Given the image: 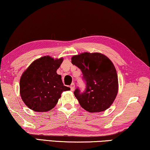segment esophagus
<instances>
[{
    "instance_id": "obj_1",
    "label": "esophagus",
    "mask_w": 150,
    "mask_h": 150,
    "mask_svg": "<svg viewBox=\"0 0 150 150\" xmlns=\"http://www.w3.org/2000/svg\"><path fill=\"white\" fill-rule=\"evenodd\" d=\"M70 88H71V91H73V90H75V84L73 83L71 84V85Z\"/></svg>"
}]
</instances>
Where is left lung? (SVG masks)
I'll return each instance as SVG.
<instances>
[{
	"instance_id": "1",
	"label": "left lung",
	"mask_w": 150,
	"mask_h": 150,
	"mask_svg": "<svg viewBox=\"0 0 150 150\" xmlns=\"http://www.w3.org/2000/svg\"><path fill=\"white\" fill-rule=\"evenodd\" d=\"M71 62L81 69L86 91L77 88L75 96L88 112L104 111L113 104L118 92L117 75L110 59L101 53L84 52L73 56Z\"/></svg>"
}]
</instances>
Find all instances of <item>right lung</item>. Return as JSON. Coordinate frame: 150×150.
<instances>
[{
    "instance_id": "obj_1",
    "label": "right lung",
    "mask_w": 150,
    "mask_h": 150,
    "mask_svg": "<svg viewBox=\"0 0 150 150\" xmlns=\"http://www.w3.org/2000/svg\"><path fill=\"white\" fill-rule=\"evenodd\" d=\"M63 58L41 57L31 63L23 73L20 81L22 100L28 108L37 112H46L56 106L61 94L70 90L64 86L61 75L56 71Z\"/></svg>"
}]
</instances>
